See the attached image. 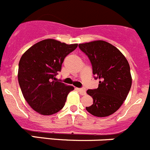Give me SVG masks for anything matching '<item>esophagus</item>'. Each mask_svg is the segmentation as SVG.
<instances>
[{
  "label": "esophagus",
  "mask_w": 150,
  "mask_h": 150,
  "mask_svg": "<svg viewBox=\"0 0 150 150\" xmlns=\"http://www.w3.org/2000/svg\"><path fill=\"white\" fill-rule=\"evenodd\" d=\"M77 91L82 95H86V90L85 88H77Z\"/></svg>",
  "instance_id": "1"
}]
</instances>
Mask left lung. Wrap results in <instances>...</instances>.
I'll return each mask as SVG.
<instances>
[{
  "label": "left lung",
  "mask_w": 150,
  "mask_h": 150,
  "mask_svg": "<svg viewBox=\"0 0 150 150\" xmlns=\"http://www.w3.org/2000/svg\"><path fill=\"white\" fill-rule=\"evenodd\" d=\"M92 64L93 74L99 79L98 88L87 91L93 104L86 107L92 115L109 116L119 109L132 86V76L128 61L116 47L102 40L79 44Z\"/></svg>",
  "instance_id": "8db88e82"
}]
</instances>
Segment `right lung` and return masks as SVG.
Wrapping results in <instances>:
<instances>
[{
	"label": "right lung",
	"mask_w": 150,
	"mask_h": 150,
	"mask_svg": "<svg viewBox=\"0 0 150 150\" xmlns=\"http://www.w3.org/2000/svg\"><path fill=\"white\" fill-rule=\"evenodd\" d=\"M77 46L48 38L33 45L22 55L18 73L19 86L27 103L38 114L51 115L64 107L74 88L56 81V76L64 58Z\"/></svg>",
	"instance_id": "right-lung-1"
}]
</instances>
